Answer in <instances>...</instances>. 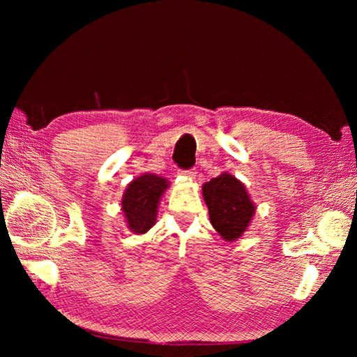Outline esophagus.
<instances>
[{"label": "esophagus", "instance_id": "34e87169", "mask_svg": "<svg viewBox=\"0 0 357 357\" xmlns=\"http://www.w3.org/2000/svg\"><path fill=\"white\" fill-rule=\"evenodd\" d=\"M181 176H185V178H195L197 176V172L190 168V170H179Z\"/></svg>", "mask_w": 357, "mask_h": 357}]
</instances>
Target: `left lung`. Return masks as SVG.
<instances>
[{"mask_svg":"<svg viewBox=\"0 0 357 357\" xmlns=\"http://www.w3.org/2000/svg\"><path fill=\"white\" fill-rule=\"evenodd\" d=\"M203 198L211 225L223 239L236 241L243 236L257 208L239 179L229 173L219 174L203 184Z\"/></svg>","mask_w":357,"mask_h":357,"instance_id":"obj_1","label":"left lung"}]
</instances>
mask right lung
I'll return each instance as SVG.
<instances>
[{"label": "right lung", "mask_w": 357, "mask_h": 357, "mask_svg": "<svg viewBox=\"0 0 357 357\" xmlns=\"http://www.w3.org/2000/svg\"><path fill=\"white\" fill-rule=\"evenodd\" d=\"M168 185L170 184L165 178L154 173H144L128 185L121 202V209L132 233L143 234L153 228L159 202Z\"/></svg>", "instance_id": "1"}]
</instances>
